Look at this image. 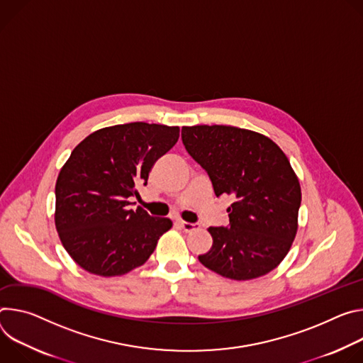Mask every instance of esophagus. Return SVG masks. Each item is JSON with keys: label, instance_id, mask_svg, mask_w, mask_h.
Segmentation results:
<instances>
[{"label": "esophagus", "instance_id": "obj_1", "mask_svg": "<svg viewBox=\"0 0 363 363\" xmlns=\"http://www.w3.org/2000/svg\"><path fill=\"white\" fill-rule=\"evenodd\" d=\"M177 223H179V226H180L184 232H193V230H196V229L200 228L199 223H190V222H184V220H179Z\"/></svg>", "mask_w": 363, "mask_h": 363}]
</instances>
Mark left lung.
Listing matches in <instances>:
<instances>
[{"instance_id":"1","label":"left lung","mask_w":363,"mask_h":363,"mask_svg":"<svg viewBox=\"0 0 363 363\" xmlns=\"http://www.w3.org/2000/svg\"><path fill=\"white\" fill-rule=\"evenodd\" d=\"M187 152L216 196L232 194L229 226H211L213 244L199 261L235 281L262 277L289 254L298 229L301 187L284 151L271 138L230 125L182 128Z\"/></svg>"}]
</instances>
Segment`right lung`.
I'll return each instance as SVG.
<instances>
[{
    "instance_id": "1",
    "label": "right lung",
    "mask_w": 363,
    "mask_h": 363,
    "mask_svg": "<svg viewBox=\"0 0 363 363\" xmlns=\"http://www.w3.org/2000/svg\"><path fill=\"white\" fill-rule=\"evenodd\" d=\"M179 127L130 123L101 128L80 141L56 182L55 225L72 259L99 277L124 275L147 262L172 226L143 208L140 196L155 161L179 140Z\"/></svg>"
}]
</instances>
